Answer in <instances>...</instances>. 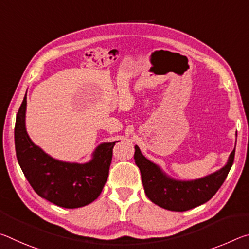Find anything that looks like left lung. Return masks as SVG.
<instances>
[{
    "mask_svg": "<svg viewBox=\"0 0 249 249\" xmlns=\"http://www.w3.org/2000/svg\"><path fill=\"white\" fill-rule=\"evenodd\" d=\"M237 136V134H236ZM235 148L221 169L195 180L171 178L135 146V163L140 168L142 185L148 199L160 208L176 212L191 210L208 202L224 182L234 161Z\"/></svg>",
    "mask_w": 249,
    "mask_h": 249,
    "instance_id": "8db88e82",
    "label": "left lung"
}]
</instances>
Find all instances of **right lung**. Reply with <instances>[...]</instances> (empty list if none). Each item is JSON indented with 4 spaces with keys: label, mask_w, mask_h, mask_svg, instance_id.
<instances>
[{
    "label": "right lung",
    "mask_w": 249,
    "mask_h": 249,
    "mask_svg": "<svg viewBox=\"0 0 249 249\" xmlns=\"http://www.w3.org/2000/svg\"><path fill=\"white\" fill-rule=\"evenodd\" d=\"M26 95L16 115L14 130L16 157L24 176L43 199L66 209L93 202L108 177L115 142L100 144L88 162L62 161L34 144L26 130Z\"/></svg>",
    "instance_id": "obj_1"
}]
</instances>
